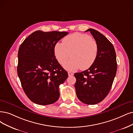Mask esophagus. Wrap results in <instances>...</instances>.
<instances>
[{
  "label": "esophagus",
  "instance_id": "1",
  "mask_svg": "<svg viewBox=\"0 0 133 133\" xmlns=\"http://www.w3.org/2000/svg\"><path fill=\"white\" fill-rule=\"evenodd\" d=\"M68 76H72L74 75V73H72V72H68Z\"/></svg>",
  "mask_w": 133,
  "mask_h": 133
}]
</instances>
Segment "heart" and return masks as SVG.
<instances>
[{"mask_svg": "<svg viewBox=\"0 0 133 133\" xmlns=\"http://www.w3.org/2000/svg\"><path fill=\"white\" fill-rule=\"evenodd\" d=\"M99 48L96 42L85 34L75 33L64 38L62 43L54 46V54L58 62L63 65L70 57V61L64 64L66 70L75 71L85 70L95 62Z\"/></svg>", "mask_w": 133, "mask_h": 133, "instance_id": "b5f03b06", "label": "heart"}]
</instances>
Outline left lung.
<instances>
[{"label": "left lung", "mask_w": 133, "mask_h": 133, "mask_svg": "<svg viewBox=\"0 0 133 133\" xmlns=\"http://www.w3.org/2000/svg\"><path fill=\"white\" fill-rule=\"evenodd\" d=\"M89 31L97 43L99 51L94 64L89 69L76 73L75 89L81 101L95 105L104 100L109 94L116 76L117 64L112 44L102 34L94 29Z\"/></svg>", "instance_id": "obj_1"}]
</instances>
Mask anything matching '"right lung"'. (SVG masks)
Here are the masks:
<instances>
[{
	"label": "right lung",
	"mask_w": 133,
	"mask_h": 133,
	"mask_svg": "<svg viewBox=\"0 0 133 133\" xmlns=\"http://www.w3.org/2000/svg\"><path fill=\"white\" fill-rule=\"evenodd\" d=\"M68 34L37 31L19 48L18 76L25 94L35 104L50 105L58 99L59 86L66 81L68 73L55 58L54 46Z\"/></svg>",
	"instance_id": "1"
}]
</instances>
